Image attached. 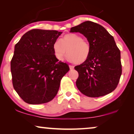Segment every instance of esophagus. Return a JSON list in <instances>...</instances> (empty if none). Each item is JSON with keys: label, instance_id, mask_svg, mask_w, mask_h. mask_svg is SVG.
Here are the masks:
<instances>
[{"label": "esophagus", "instance_id": "obj_1", "mask_svg": "<svg viewBox=\"0 0 134 134\" xmlns=\"http://www.w3.org/2000/svg\"><path fill=\"white\" fill-rule=\"evenodd\" d=\"M69 69H70L71 70H72V69H74V66H72V65H69Z\"/></svg>", "mask_w": 134, "mask_h": 134}]
</instances>
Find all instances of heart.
Masks as SVG:
<instances>
[{
  "mask_svg": "<svg viewBox=\"0 0 134 134\" xmlns=\"http://www.w3.org/2000/svg\"><path fill=\"white\" fill-rule=\"evenodd\" d=\"M52 49L57 59L63 60L68 51V59L77 64L84 63L90 53L89 43L83 40L82 36L74 34L65 35L61 41L56 40L53 44Z\"/></svg>",
  "mask_w": 134,
  "mask_h": 134,
  "instance_id": "obj_1",
  "label": "heart"
}]
</instances>
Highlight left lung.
I'll return each instance as SVG.
<instances>
[{"instance_id": "1", "label": "left lung", "mask_w": 134, "mask_h": 134, "mask_svg": "<svg viewBox=\"0 0 134 134\" xmlns=\"http://www.w3.org/2000/svg\"><path fill=\"white\" fill-rule=\"evenodd\" d=\"M70 32L82 34L90 46L88 59L74 67L79 73V90L91 98L112 92L122 73L121 53L114 38L102 25L89 21L71 28Z\"/></svg>"}]
</instances>
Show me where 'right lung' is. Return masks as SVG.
Segmentation results:
<instances>
[{
	"label": "right lung",
	"instance_id": "1",
	"mask_svg": "<svg viewBox=\"0 0 134 134\" xmlns=\"http://www.w3.org/2000/svg\"><path fill=\"white\" fill-rule=\"evenodd\" d=\"M62 32L33 29L14 46L11 61L13 85L24 101L40 104L57 94L60 80L69 68L55 57L53 44Z\"/></svg>",
	"mask_w": 134,
	"mask_h": 134
}]
</instances>
